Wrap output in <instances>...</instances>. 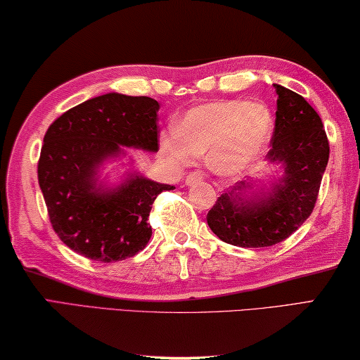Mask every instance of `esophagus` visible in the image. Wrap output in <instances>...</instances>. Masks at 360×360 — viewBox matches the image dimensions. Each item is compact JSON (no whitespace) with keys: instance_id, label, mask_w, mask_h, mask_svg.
<instances>
[{"instance_id":"esophagus-1","label":"esophagus","mask_w":360,"mask_h":360,"mask_svg":"<svg viewBox=\"0 0 360 360\" xmlns=\"http://www.w3.org/2000/svg\"><path fill=\"white\" fill-rule=\"evenodd\" d=\"M202 179H204V174L199 172V170H194V172H190V174L186 175L185 184H186L188 186H191V185H194V184H198V181H201Z\"/></svg>"}]
</instances>
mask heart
<instances>
[{
    "mask_svg": "<svg viewBox=\"0 0 360 360\" xmlns=\"http://www.w3.org/2000/svg\"><path fill=\"white\" fill-rule=\"evenodd\" d=\"M273 116L264 105L225 100L199 105L162 137V153L180 166L207 153L210 167L220 174L243 172L262 156L273 135Z\"/></svg>",
    "mask_w": 360,
    "mask_h": 360,
    "instance_id": "1",
    "label": "heart"
}]
</instances>
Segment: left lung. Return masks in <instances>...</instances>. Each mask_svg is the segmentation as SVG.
I'll return each mask as SVG.
<instances>
[{"label":"left lung","mask_w":360,"mask_h":360,"mask_svg":"<svg viewBox=\"0 0 360 360\" xmlns=\"http://www.w3.org/2000/svg\"><path fill=\"white\" fill-rule=\"evenodd\" d=\"M278 92L274 132L266 159L284 175L269 191H250L252 180L236 184L209 210L207 223L223 243L269 247L285 240L313 212L328 162V140L316 110L287 87Z\"/></svg>","instance_id":"1"}]
</instances>
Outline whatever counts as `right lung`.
<instances>
[{
  "label": "right lung",
  "mask_w": 360,
  "mask_h": 360,
  "mask_svg": "<svg viewBox=\"0 0 360 360\" xmlns=\"http://www.w3.org/2000/svg\"><path fill=\"white\" fill-rule=\"evenodd\" d=\"M159 103L122 94L86 100L52 122L38 161V181L51 225L65 245L111 263L137 255L151 238V205L175 186L139 174L107 190L97 170L122 146L158 151Z\"/></svg>",
  "instance_id": "obj_1"
}]
</instances>
